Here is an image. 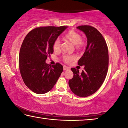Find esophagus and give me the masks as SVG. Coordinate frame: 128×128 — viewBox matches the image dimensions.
Instances as JSON below:
<instances>
[{
  "instance_id": "1",
  "label": "esophagus",
  "mask_w": 128,
  "mask_h": 128,
  "mask_svg": "<svg viewBox=\"0 0 128 128\" xmlns=\"http://www.w3.org/2000/svg\"><path fill=\"white\" fill-rule=\"evenodd\" d=\"M63 70H70V68L68 67V66H63Z\"/></svg>"
}]
</instances>
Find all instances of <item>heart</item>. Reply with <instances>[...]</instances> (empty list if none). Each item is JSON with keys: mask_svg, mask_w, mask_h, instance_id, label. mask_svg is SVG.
I'll return each mask as SVG.
<instances>
[{"mask_svg": "<svg viewBox=\"0 0 128 128\" xmlns=\"http://www.w3.org/2000/svg\"><path fill=\"white\" fill-rule=\"evenodd\" d=\"M63 38L66 40L72 42L74 44L77 50H82L86 46V41L82 38V36L78 32L70 30L65 34ZM61 42L59 38H56L54 40L52 48L54 52H58L60 50ZM76 59V56L74 55H64L62 57V60L66 63H70V62Z\"/></svg>", "mask_w": 128, "mask_h": 128, "instance_id": "obj_1", "label": "heart"}]
</instances>
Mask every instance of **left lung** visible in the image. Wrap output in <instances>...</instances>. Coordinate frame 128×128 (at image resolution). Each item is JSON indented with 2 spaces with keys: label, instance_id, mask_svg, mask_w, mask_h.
<instances>
[{
  "label": "left lung",
  "instance_id": "left-lung-1",
  "mask_svg": "<svg viewBox=\"0 0 128 128\" xmlns=\"http://www.w3.org/2000/svg\"><path fill=\"white\" fill-rule=\"evenodd\" d=\"M84 32L87 38V46L78 65L84 66L82 73L72 68L73 78L68 84L72 92L85 97L93 94L100 88L106 78L108 70V48L104 37L96 28L90 26L77 27Z\"/></svg>",
  "mask_w": 128,
  "mask_h": 128
}]
</instances>
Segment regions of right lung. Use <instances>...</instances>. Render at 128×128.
<instances>
[{"label":"right lung","mask_w":128,"mask_h":128,"mask_svg":"<svg viewBox=\"0 0 128 128\" xmlns=\"http://www.w3.org/2000/svg\"><path fill=\"white\" fill-rule=\"evenodd\" d=\"M67 27L46 26L28 32L20 47L19 66L23 80L30 90L37 94L49 92L59 78L63 66L57 62L50 66L46 60L54 53V40Z\"/></svg>","instance_id":"1"}]
</instances>
